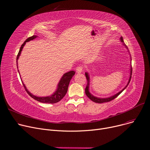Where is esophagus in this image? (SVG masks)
<instances>
[{
	"mask_svg": "<svg viewBox=\"0 0 150 150\" xmlns=\"http://www.w3.org/2000/svg\"><path fill=\"white\" fill-rule=\"evenodd\" d=\"M82 71H83V67L82 66H79L76 68V72L78 73L82 72Z\"/></svg>",
	"mask_w": 150,
	"mask_h": 150,
	"instance_id": "1",
	"label": "esophagus"
}]
</instances>
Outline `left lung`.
Listing matches in <instances>:
<instances>
[{"label": "left lung", "mask_w": 150, "mask_h": 150, "mask_svg": "<svg viewBox=\"0 0 150 150\" xmlns=\"http://www.w3.org/2000/svg\"><path fill=\"white\" fill-rule=\"evenodd\" d=\"M121 41H122V42H123V38L121 37ZM124 45V44H123ZM132 68L131 69V76H130V78H129V82H128L127 83V85H126V86L122 90L120 91V92H118V93H117L116 95H113L110 98H97V97H95L93 95H92L91 94H90V93L89 92V81H90V78H89V76H88V74L87 73H85V77H86L87 78V86H86V88H85V94H86V95L88 96V98H89L91 101H93L95 103H106V102H109L112 100H113V99H115V98H117L121 93H122L128 85V84L130 82V81H131V75H132Z\"/></svg>", "instance_id": "obj_1"}]
</instances>
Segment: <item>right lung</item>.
<instances>
[{
  "label": "right lung",
  "mask_w": 150,
  "mask_h": 150,
  "mask_svg": "<svg viewBox=\"0 0 150 150\" xmlns=\"http://www.w3.org/2000/svg\"><path fill=\"white\" fill-rule=\"evenodd\" d=\"M37 36L36 35H33V36L28 38L24 42V43L21 45V48L19 49V51L17 57H16V65H17V68H18V59H19V57L21 54V51H22V49L25 45V42L27 41H29L30 40H33L35 38H37ZM75 74V71H70L68 73H66L65 74H64L63 77H62V79H60L59 84H58V88L57 90H56V91L54 93L50 96H46V97H38L36 96H34L32 93L27 90L26 87H25V85L23 82V86L26 91V92L28 93V95H29L32 98H33L35 100H37L39 102L42 103H50V104H54L56 103L59 101H60L61 99L65 96L67 94V91H68V85L69 83V82L71 79V78L73 77V76Z\"/></svg>",
  "instance_id": "obj_1"
}]
</instances>
